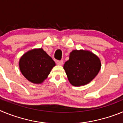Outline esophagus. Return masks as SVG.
<instances>
[{
	"mask_svg": "<svg viewBox=\"0 0 123 123\" xmlns=\"http://www.w3.org/2000/svg\"><path fill=\"white\" fill-rule=\"evenodd\" d=\"M56 64L58 65H60V66H62V65L63 64V62L62 60H60V61H56Z\"/></svg>",
	"mask_w": 123,
	"mask_h": 123,
	"instance_id": "obj_1",
	"label": "esophagus"
}]
</instances>
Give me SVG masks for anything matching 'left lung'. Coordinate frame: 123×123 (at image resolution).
Wrapping results in <instances>:
<instances>
[{"label": "left lung", "mask_w": 123, "mask_h": 123, "mask_svg": "<svg viewBox=\"0 0 123 123\" xmlns=\"http://www.w3.org/2000/svg\"><path fill=\"white\" fill-rule=\"evenodd\" d=\"M101 62L92 52L84 50H74L63 66L68 81L74 86L87 84L99 72Z\"/></svg>", "instance_id": "left-lung-1"}]
</instances>
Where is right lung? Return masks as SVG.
Listing matches in <instances>:
<instances>
[{
    "label": "right lung",
    "instance_id": "obj_1",
    "mask_svg": "<svg viewBox=\"0 0 123 123\" xmlns=\"http://www.w3.org/2000/svg\"><path fill=\"white\" fill-rule=\"evenodd\" d=\"M55 66V62L42 48L28 51L21 56L19 62L22 74L34 84L43 82Z\"/></svg>",
    "mask_w": 123,
    "mask_h": 123
}]
</instances>
